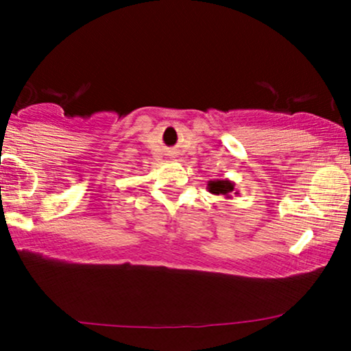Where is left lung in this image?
I'll list each match as a JSON object with an SVG mask.
<instances>
[{"label": "left lung", "instance_id": "8db88e82", "mask_svg": "<svg viewBox=\"0 0 351 351\" xmlns=\"http://www.w3.org/2000/svg\"><path fill=\"white\" fill-rule=\"evenodd\" d=\"M208 192L213 195H223L224 198H231V193H237L234 190V182L229 179H215L208 182Z\"/></svg>", "mask_w": 351, "mask_h": 351}]
</instances>
